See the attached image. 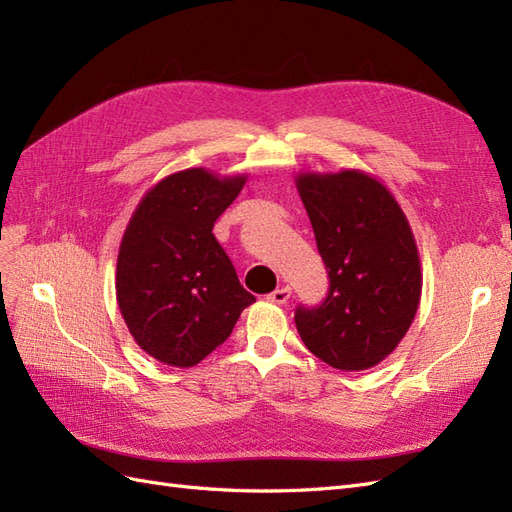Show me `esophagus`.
Here are the masks:
<instances>
[{"label":"esophagus","mask_w":512,"mask_h":512,"mask_svg":"<svg viewBox=\"0 0 512 512\" xmlns=\"http://www.w3.org/2000/svg\"><path fill=\"white\" fill-rule=\"evenodd\" d=\"M290 296H292L290 287H279V290H274L272 294H268V300L274 305H285L287 300H290Z\"/></svg>","instance_id":"34e87169"}]
</instances>
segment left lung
Returning a JSON list of instances; mask_svg holds the SVG:
<instances>
[{
	"label": "left lung",
	"mask_w": 512,
	"mask_h": 512,
	"mask_svg": "<svg viewBox=\"0 0 512 512\" xmlns=\"http://www.w3.org/2000/svg\"><path fill=\"white\" fill-rule=\"evenodd\" d=\"M296 188L331 279L320 307L296 309L300 339L331 368L370 370L398 348L422 298L409 220L363 170L300 173Z\"/></svg>",
	"instance_id": "1"
}]
</instances>
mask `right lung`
Masks as SVG:
<instances>
[{"mask_svg":"<svg viewBox=\"0 0 512 512\" xmlns=\"http://www.w3.org/2000/svg\"><path fill=\"white\" fill-rule=\"evenodd\" d=\"M244 183L246 175L179 170L157 181L129 218L116 303L136 344L160 363H201L255 303L212 233Z\"/></svg>","mask_w":512,"mask_h":512,"instance_id":"1","label":"right lung"}]
</instances>
